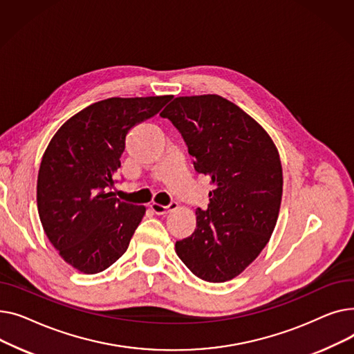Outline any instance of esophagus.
<instances>
[{"label":"esophagus","mask_w":354,"mask_h":354,"mask_svg":"<svg viewBox=\"0 0 354 354\" xmlns=\"http://www.w3.org/2000/svg\"><path fill=\"white\" fill-rule=\"evenodd\" d=\"M178 208V203L176 202H171L169 205H166V207H163V205H159V203H152L151 205V209L155 212V214H158V215H163V214H167V212H172V211H175Z\"/></svg>","instance_id":"esophagus-1"}]
</instances>
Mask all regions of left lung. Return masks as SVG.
I'll return each mask as SVG.
<instances>
[{
  "label": "left lung",
  "instance_id": "left-lung-1",
  "mask_svg": "<svg viewBox=\"0 0 354 354\" xmlns=\"http://www.w3.org/2000/svg\"><path fill=\"white\" fill-rule=\"evenodd\" d=\"M160 116L179 130L195 171L214 187L208 208L196 209L192 235L176 241V254L201 280H232L275 228L283 195L280 155L261 126L216 95L176 97Z\"/></svg>",
  "mask_w": 354,
  "mask_h": 354
}]
</instances>
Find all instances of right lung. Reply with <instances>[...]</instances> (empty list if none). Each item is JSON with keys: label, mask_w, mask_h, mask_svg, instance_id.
<instances>
[{"label": "right lung", "mask_w": 354, "mask_h": 354, "mask_svg": "<svg viewBox=\"0 0 354 354\" xmlns=\"http://www.w3.org/2000/svg\"><path fill=\"white\" fill-rule=\"evenodd\" d=\"M172 99L111 97L70 118L48 143L37 179L44 232L67 264L84 274L104 271L124 254L145 207L122 202L118 182L129 130Z\"/></svg>", "instance_id": "obj_1"}]
</instances>
